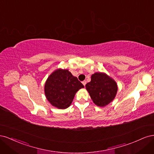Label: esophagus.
I'll return each instance as SVG.
<instances>
[{"label":"esophagus","instance_id":"1","mask_svg":"<svg viewBox=\"0 0 154 154\" xmlns=\"http://www.w3.org/2000/svg\"><path fill=\"white\" fill-rule=\"evenodd\" d=\"M82 83H83V85H84V86H85V85H86V83H87V81H83V82H82Z\"/></svg>","mask_w":154,"mask_h":154}]
</instances>
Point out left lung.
Listing matches in <instances>:
<instances>
[{
    "mask_svg": "<svg viewBox=\"0 0 154 154\" xmlns=\"http://www.w3.org/2000/svg\"><path fill=\"white\" fill-rule=\"evenodd\" d=\"M85 87L93 102L99 106H105L110 103L118 91L116 82L103 72L92 74L91 81Z\"/></svg>",
    "mask_w": 154,
    "mask_h": 154,
    "instance_id": "8db88e82",
    "label": "left lung"
}]
</instances>
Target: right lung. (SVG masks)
Returning a JSON list of instances; mask_svg holds the SVG:
<instances>
[{
	"label": "right lung",
	"instance_id": "1",
	"mask_svg": "<svg viewBox=\"0 0 154 154\" xmlns=\"http://www.w3.org/2000/svg\"><path fill=\"white\" fill-rule=\"evenodd\" d=\"M84 86L67 69L56 70L45 83L46 98L53 106L67 109L72 103L76 92Z\"/></svg>",
	"mask_w": 154,
	"mask_h": 154
}]
</instances>
